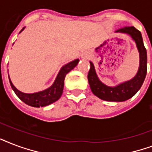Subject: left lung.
<instances>
[{
  "instance_id": "8db88e82",
  "label": "left lung",
  "mask_w": 152,
  "mask_h": 152,
  "mask_svg": "<svg viewBox=\"0 0 152 152\" xmlns=\"http://www.w3.org/2000/svg\"><path fill=\"white\" fill-rule=\"evenodd\" d=\"M116 32L128 34L136 43L140 55V66L136 76L129 81L122 82L116 86H108L102 83L97 77L94 66L90 63L88 73V81L93 94L100 99L108 102H124L131 98L141 88L147 75V50L143 45L141 32L134 27H125L118 29Z\"/></svg>"
}]
</instances>
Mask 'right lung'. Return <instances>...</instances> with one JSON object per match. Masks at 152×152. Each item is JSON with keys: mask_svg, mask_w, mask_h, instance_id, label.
<instances>
[{"mask_svg": "<svg viewBox=\"0 0 152 152\" xmlns=\"http://www.w3.org/2000/svg\"><path fill=\"white\" fill-rule=\"evenodd\" d=\"M23 29H24V28L21 30L20 32L23 31ZM78 62H79V59H75L63 66V67L61 68V70H59V72L58 74L57 77L55 78V81L54 82L52 86L49 87L48 89L40 91V92L34 93V94H25V93L21 92L16 89L9 77V82L11 85L12 89H13L16 96L25 104H28L30 106L37 107V108L47 106V105H49V104H52L56 101H58L60 98V97L62 96L66 75L77 65Z\"/></svg>", "mask_w": 152, "mask_h": 152, "instance_id": "1", "label": "right lung"}]
</instances>
